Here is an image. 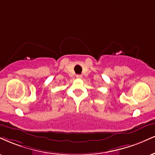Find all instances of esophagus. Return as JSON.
Here are the masks:
<instances>
[{
	"instance_id": "1",
	"label": "esophagus",
	"mask_w": 155,
	"mask_h": 155,
	"mask_svg": "<svg viewBox=\"0 0 155 155\" xmlns=\"http://www.w3.org/2000/svg\"><path fill=\"white\" fill-rule=\"evenodd\" d=\"M76 78H77V79H81V78H82V75L77 74V75H76Z\"/></svg>"
}]
</instances>
